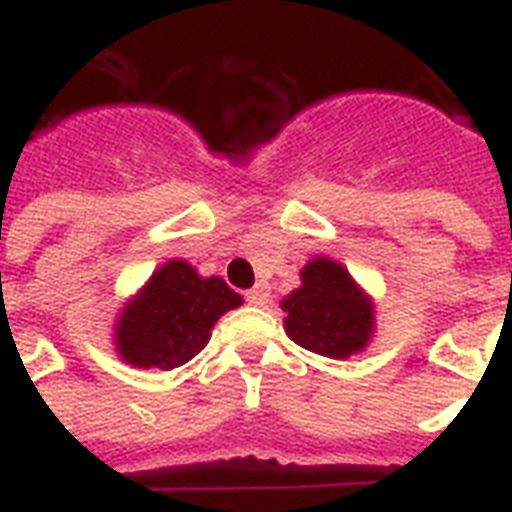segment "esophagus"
Segmentation results:
<instances>
[{
    "instance_id": "34e87169",
    "label": "esophagus",
    "mask_w": 512,
    "mask_h": 512,
    "mask_svg": "<svg viewBox=\"0 0 512 512\" xmlns=\"http://www.w3.org/2000/svg\"><path fill=\"white\" fill-rule=\"evenodd\" d=\"M244 297H247L249 305H257V308H260V305L268 303V289H265V287H252Z\"/></svg>"
}]
</instances>
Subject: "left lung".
Here are the masks:
<instances>
[{"mask_svg":"<svg viewBox=\"0 0 512 512\" xmlns=\"http://www.w3.org/2000/svg\"><path fill=\"white\" fill-rule=\"evenodd\" d=\"M300 281L303 287L281 300L289 340L329 358H348L364 350L374 332V305L350 279L348 268L329 257H313Z\"/></svg>","mask_w":512,"mask_h":512,"instance_id":"left-lung-1","label":"left lung"}]
</instances>
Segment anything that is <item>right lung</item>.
Segmentation results:
<instances>
[{
    "mask_svg": "<svg viewBox=\"0 0 512 512\" xmlns=\"http://www.w3.org/2000/svg\"><path fill=\"white\" fill-rule=\"evenodd\" d=\"M241 305L220 276H199L185 260L164 263L124 305L116 321V353L143 369H175L209 342L215 321Z\"/></svg>",
    "mask_w": 512,
    "mask_h": 512,
    "instance_id": "right-lung-1",
    "label": "right lung"
}]
</instances>
